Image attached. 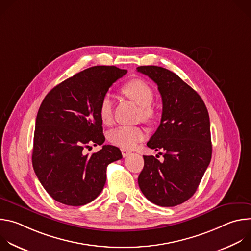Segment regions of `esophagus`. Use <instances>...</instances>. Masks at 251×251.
<instances>
[{"instance_id":"34e87169","label":"esophagus","mask_w":251,"mask_h":251,"mask_svg":"<svg viewBox=\"0 0 251 251\" xmlns=\"http://www.w3.org/2000/svg\"><path fill=\"white\" fill-rule=\"evenodd\" d=\"M121 152H122V156L125 158V157H127L128 155H130V151L129 150H127V149H121Z\"/></svg>"}]
</instances>
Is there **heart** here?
I'll return each instance as SVG.
<instances>
[{
    "label": "heart",
    "instance_id": "1",
    "mask_svg": "<svg viewBox=\"0 0 251 251\" xmlns=\"http://www.w3.org/2000/svg\"><path fill=\"white\" fill-rule=\"evenodd\" d=\"M122 91L129 98L135 101L141 108V116L143 119H152L155 110L151 106L154 100V92L152 87L142 79H132L122 86ZM113 112V102L110 94H105L99 105V116L104 123L110 122ZM145 136V132L139 126L121 125L111 130L108 134V140L113 145L131 149L135 147Z\"/></svg>",
    "mask_w": 251,
    "mask_h": 251
}]
</instances>
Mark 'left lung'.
Returning a JSON list of instances; mask_svg holds the SVG:
<instances>
[{"label": "left lung", "mask_w": 251, "mask_h": 251, "mask_svg": "<svg viewBox=\"0 0 251 251\" xmlns=\"http://www.w3.org/2000/svg\"><path fill=\"white\" fill-rule=\"evenodd\" d=\"M137 71L149 76L162 96L161 123L147 143L163 150V160L144 157L140 190L160 206H175L196 193L211 159L209 116L201 96L169 69L144 65ZM157 158L158 155L156 156Z\"/></svg>", "instance_id": "8db88e82"}]
</instances>
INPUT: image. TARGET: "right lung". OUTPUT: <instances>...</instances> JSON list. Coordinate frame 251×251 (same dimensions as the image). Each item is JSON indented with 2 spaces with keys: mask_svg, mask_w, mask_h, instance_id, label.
<instances>
[{
  "mask_svg": "<svg viewBox=\"0 0 251 251\" xmlns=\"http://www.w3.org/2000/svg\"><path fill=\"white\" fill-rule=\"evenodd\" d=\"M127 74L116 66L97 65L53 87L43 100L33 135L32 167L48 194L66 205L95 200L106 182V169L122 158L119 148L102 145L99 105L109 87Z\"/></svg>",
  "mask_w": 251,
  "mask_h": 251,
  "instance_id": "right-lung-1",
  "label": "right lung"
}]
</instances>
